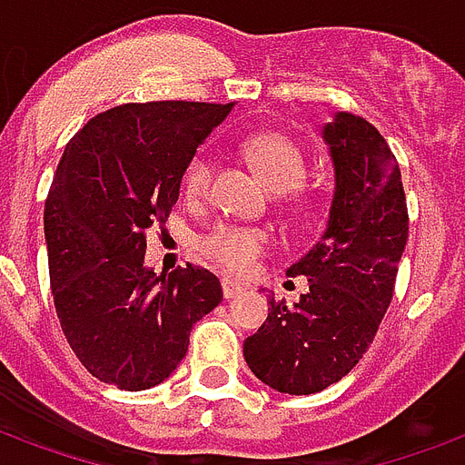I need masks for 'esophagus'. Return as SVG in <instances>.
<instances>
[{
    "instance_id": "obj_1",
    "label": "esophagus",
    "mask_w": 465,
    "mask_h": 465,
    "mask_svg": "<svg viewBox=\"0 0 465 465\" xmlns=\"http://www.w3.org/2000/svg\"><path fill=\"white\" fill-rule=\"evenodd\" d=\"M222 290H224V297L229 300V297H236L241 295V292H246V285H241V282H236V280L232 278H224L222 280Z\"/></svg>"
}]
</instances>
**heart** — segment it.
<instances>
[{"mask_svg": "<svg viewBox=\"0 0 465 465\" xmlns=\"http://www.w3.org/2000/svg\"><path fill=\"white\" fill-rule=\"evenodd\" d=\"M243 155L256 170V175L275 193H285L302 183L304 158L300 148L282 134H256L246 141ZM212 158L207 153H197L187 163L183 187L190 200H202L212 183ZM272 236L258 226L219 224L207 236H202V253L217 263L219 268L246 275L258 265L261 256L271 248Z\"/></svg>", "mask_w": 465, "mask_h": 465, "instance_id": "1", "label": "heart"}]
</instances>
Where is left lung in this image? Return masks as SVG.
I'll return each instance as SVG.
<instances>
[{
	"mask_svg": "<svg viewBox=\"0 0 465 465\" xmlns=\"http://www.w3.org/2000/svg\"><path fill=\"white\" fill-rule=\"evenodd\" d=\"M322 136L334 163L327 226L288 268L310 290L295 307L271 297L268 319L243 341L253 375L288 395L329 388L363 359L392 300L410 224L398 161L381 131L336 112Z\"/></svg>",
	"mask_w": 465,
	"mask_h": 465,
	"instance_id": "1",
	"label": "left lung"
}]
</instances>
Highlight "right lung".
I'll return each instance as SVG.
<instances>
[{"mask_svg":"<svg viewBox=\"0 0 465 465\" xmlns=\"http://www.w3.org/2000/svg\"><path fill=\"white\" fill-rule=\"evenodd\" d=\"M233 104L146 102L92 116L70 138L45 200L53 302L70 349L97 381L148 390L187 353L194 322L222 282L187 265H143L151 229L165 233L187 163Z\"/></svg>","mask_w":465,"mask_h":465,"instance_id":"1","label":"right lung"}]
</instances>
